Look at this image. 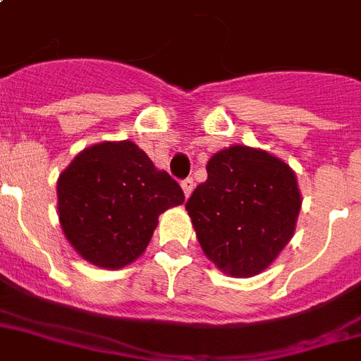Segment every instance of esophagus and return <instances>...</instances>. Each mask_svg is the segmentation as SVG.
<instances>
[{
  "label": "esophagus",
  "instance_id": "34e87169",
  "mask_svg": "<svg viewBox=\"0 0 361 361\" xmlns=\"http://www.w3.org/2000/svg\"><path fill=\"white\" fill-rule=\"evenodd\" d=\"M180 186H183V190H184V195L190 197L193 192V188H195V183H193L192 177H188V178H184L183 183H180Z\"/></svg>",
  "mask_w": 361,
  "mask_h": 361
}]
</instances>
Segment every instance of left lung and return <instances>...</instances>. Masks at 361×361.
<instances>
[{"label": "left lung", "mask_w": 361, "mask_h": 361, "mask_svg": "<svg viewBox=\"0 0 361 361\" xmlns=\"http://www.w3.org/2000/svg\"><path fill=\"white\" fill-rule=\"evenodd\" d=\"M206 171L186 202L199 245L228 276L263 272L294 235L301 208L294 171L246 146L215 153Z\"/></svg>", "instance_id": "1"}]
</instances>
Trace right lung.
Returning <instances> with one entry per match:
<instances>
[{
  "mask_svg": "<svg viewBox=\"0 0 361 361\" xmlns=\"http://www.w3.org/2000/svg\"><path fill=\"white\" fill-rule=\"evenodd\" d=\"M183 202L177 180L129 140L87 147L58 178L63 233L84 259L102 269L137 259L159 215Z\"/></svg>",
  "mask_w": 361,
  "mask_h": 361,
  "instance_id": "1",
  "label": "right lung"
}]
</instances>
